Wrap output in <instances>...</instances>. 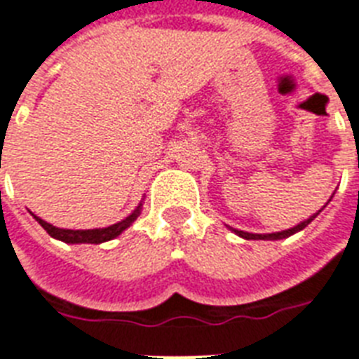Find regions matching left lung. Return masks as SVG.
Segmentation results:
<instances>
[{
    "label": "left lung",
    "mask_w": 359,
    "mask_h": 359,
    "mask_svg": "<svg viewBox=\"0 0 359 359\" xmlns=\"http://www.w3.org/2000/svg\"><path fill=\"white\" fill-rule=\"evenodd\" d=\"M318 212H320V210H318ZM318 212L313 214L311 218L306 219V222H302V224H298L296 227H292V229L281 231V233H270V235H253V233H245V231H238V229H231V231H235L236 235L242 236V238H245V240H279V238H287V236L294 235V233H298V231L306 229L307 225L311 224L313 219L317 218Z\"/></svg>",
    "instance_id": "8db88e82"
}]
</instances>
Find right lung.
Wrapping results in <instances>:
<instances>
[{
    "label": "right lung",
    "instance_id": "1",
    "mask_svg": "<svg viewBox=\"0 0 359 359\" xmlns=\"http://www.w3.org/2000/svg\"><path fill=\"white\" fill-rule=\"evenodd\" d=\"M137 216H140V207L135 208L128 218H124L123 222H119V224L109 225V227H104V229L74 231V229H59V227H53V225L46 224L44 219H41L39 216L33 214V218H35L42 227H44V231H46L48 235L53 236V238L61 240V242H67V244H102V242H108V240L119 236L126 227H130L132 222H134Z\"/></svg>",
    "mask_w": 359,
    "mask_h": 359
}]
</instances>
